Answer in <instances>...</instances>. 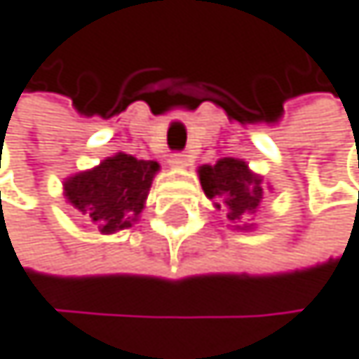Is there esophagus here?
I'll return each mask as SVG.
<instances>
[{"label":"esophagus","instance_id":"obj_1","mask_svg":"<svg viewBox=\"0 0 359 359\" xmlns=\"http://www.w3.org/2000/svg\"><path fill=\"white\" fill-rule=\"evenodd\" d=\"M191 162V155L187 153H172L170 155V164H175V166H187Z\"/></svg>","mask_w":359,"mask_h":359}]
</instances>
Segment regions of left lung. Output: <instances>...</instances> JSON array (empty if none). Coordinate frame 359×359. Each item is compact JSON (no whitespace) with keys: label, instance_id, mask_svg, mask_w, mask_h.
Instances as JSON below:
<instances>
[{"label":"left lung","instance_id":"left-lung-1","mask_svg":"<svg viewBox=\"0 0 359 359\" xmlns=\"http://www.w3.org/2000/svg\"><path fill=\"white\" fill-rule=\"evenodd\" d=\"M200 182L206 197L215 202L217 208L229 210V219L240 222L253 215L262 204V180L253 175L242 159L224 157L215 166L200 168Z\"/></svg>","mask_w":359,"mask_h":359}]
</instances>
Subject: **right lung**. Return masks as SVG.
Listing matches in <instances>:
<instances>
[{"instance_id":"right-lung-1","label":"right lung","mask_w":359,"mask_h":359,"mask_svg":"<svg viewBox=\"0 0 359 359\" xmlns=\"http://www.w3.org/2000/svg\"><path fill=\"white\" fill-rule=\"evenodd\" d=\"M157 162L119 153L64 184L66 197L102 233L128 229L149 197Z\"/></svg>"}]
</instances>
